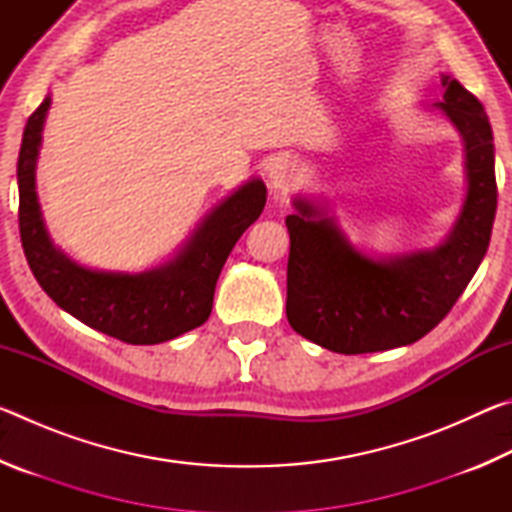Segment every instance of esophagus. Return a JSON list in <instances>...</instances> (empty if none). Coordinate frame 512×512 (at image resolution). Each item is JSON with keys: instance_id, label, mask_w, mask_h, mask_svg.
Here are the masks:
<instances>
[{"instance_id": "34e87169", "label": "esophagus", "mask_w": 512, "mask_h": 512, "mask_svg": "<svg viewBox=\"0 0 512 512\" xmlns=\"http://www.w3.org/2000/svg\"><path fill=\"white\" fill-rule=\"evenodd\" d=\"M268 187L275 196L289 194L300 180V164L293 158H277L271 167H268Z\"/></svg>"}]
</instances>
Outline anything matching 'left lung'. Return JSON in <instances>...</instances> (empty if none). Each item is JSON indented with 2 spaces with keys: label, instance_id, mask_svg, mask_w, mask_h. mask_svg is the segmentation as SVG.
Listing matches in <instances>:
<instances>
[{
  "label": "left lung",
  "instance_id": "left-lung-1",
  "mask_svg": "<svg viewBox=\"0 0 512 512\" xmlns=\"http://www.w3.org/2000/svg\"><path fill=\"white\" fill-rule=\"evenodd\" d=\"M443 112L463 137L465 198L440 244L370 255L352 244L329 205L296 196L287 216V318L307 341L339 354L411 345L443 320L483 262L497 212L495 142L481 101L443 74Z\"/></svg>",
  "mask_w": 512,
  "mask_h": 512
}]
</instances>
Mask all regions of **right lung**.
<instances>
[{
	"label": "right lung",
	"mask_w": 512,
	"mask_h": 512,
	"mask_svg": "<svg viewBox=\"0 0 512 512\" xmlns=\"http://www.w3.org/2000/svg\"><path fill=\"white\" fill-rule=\"evenodd\" d=\"M49 106L47 94L27 121L17 158L22 248L42 291L83 325L131 345L164 343L203 325L225 259L264 210L262 178L216 203L167 262L142 273L81 266L51 241L38 203L36 164Z\"/></svg>",
	"instance_id": "right-lung-1"
}]
</instances>
